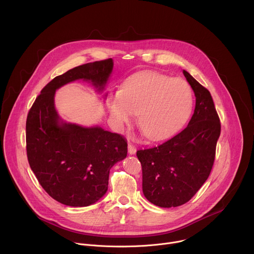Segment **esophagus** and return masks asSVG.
I'll list each match as a JSON object with an SVG mask.
<instances>
[{
	"instance_id": "34e87169",
	"label": "esophagus",
	"mask_w": 254,
	"mask_h": 254,
	"mask_svg": "<svg viewBox=\"0 0 254 254\" xmlns=\"http://www.w3.org/2000/svg\"><path fill=\"white\" fill-rule=\"evenodd\" d=\"M135 151H136L135 146L133 144H131L130 142H128V153L130 155H133V154H135Z\"/></svg>"
}]
</instances>
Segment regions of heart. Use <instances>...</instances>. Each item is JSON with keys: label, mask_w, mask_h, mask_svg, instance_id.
Segmentation results:
<instances>
[{"label": "heart", "mask_w": 254, "mask_h": 254, "mask_svg": "<svg viewBox=\"0 0 254 254\" xmlns=\"http://www.w3.org/2000/svg\"><path fill=\"white\" fill-rule=\"evenodd\" d=\"M191 106L192 92L187 81L154 72L130 76L108 100L115 125L128 123L137 113V126L151 140L163 139L177 130L189 118Z\"/></svg>", "instance_id": "heart-1"}]
</instances>
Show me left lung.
<instances>
[{
    "label": "left lung",
    "mask_w": 254,
    "mask_h": 254,
    "mask_svg": "<svg viewBox=\"0 0 254 254\" xmlns=\"http://www.w3.org/2000/svg\"><path fill=\"white\" fill-rule=\"evenodd\" d=\"M195 95L189 125L157 147L136 151L142 164L143 192L161 207L188 202L209 177L214 165L221 123L210 91L183 71Z\"/></svg>",
    "instance_id": "1"
}]
</instances>
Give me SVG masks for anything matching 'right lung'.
I'll return each instance as SVG.
<instances>
[{
	"label": "right lung",
	"mask_w": 254,
	"mask_h": 254,
	"mask_svg": "<svg viewBox=\"0 0 254 254\" xmlns=\"http://www.w3.org/2000/svg\"><path fill=\"white\" fill-rule=\"evenodd\" d=\"M112 59L88 63L54 78L32 104L26 121V152L31 170L54 199L87 206L108 188L110 168L125 159L127 142L99 127L61 123L55 108L56 90L78 79L103 90L112 72Z\"/></svg>",
	"instance_id": "obj_1"
}]
</instances>
